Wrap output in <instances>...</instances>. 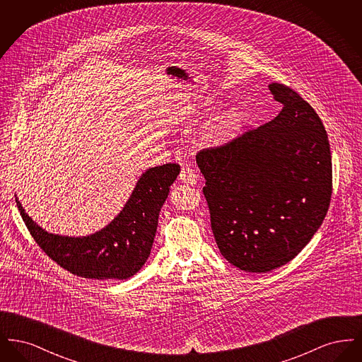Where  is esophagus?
I'll return each mask as SVG.
<instances>
[{
	"label": "esophagus",
	"mask_w": 362,
	"mask_h": 362,
	"mask_svg": "<svg viewBox=\"0 0 362 362\" xmlns=\"http://www.w3.org/2000/svg\"><path fill=\"white\" fill-rule=\"evenodd\" d=\"M179 179H180L183 183H186V185L194 186V185L198 182V175H197V173H195L192 168L183 167L182 171H180V175H179Z\"/></svg>",
	"instance_id": "obj_1"
}]
</instances>
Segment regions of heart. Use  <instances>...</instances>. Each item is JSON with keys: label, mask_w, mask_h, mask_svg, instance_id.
I'll return each mask as SVG.
<instances>
[{"label": "heart", "mask_w": 362, "mask_h": 362, "mask_svg": "<svg viewBox=\"0 0 362 362\" xmlns=\"http://www.w3.org/2000/svg\"><path fill=\"white\" fill-rule=\"evenodd\" d=\"M244 117L239 111H229L223 117L207 123L204 139L211 145H221L235 137L240 130Z\"/></svg>", "instance_id": "b5f03b06"}]
</instances>
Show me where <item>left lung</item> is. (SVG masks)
Returning a JSON list of instances; mask_svg holds the SVG:
<instances>
[{"label":"left lung","instance_id":"8db88e82","mask_svg":"<svg viewBox=\"0 0 362 362\" xmlns=\"http://www.w3.org/2000/svg\"><path fill=\"white\" fill-rule=\"evenodd\" d=\"M269 89L284 105L273 121L197 153L220 252L248 273L291 262L323 223L332 192L323 122L292 88Z\"/></svg>","mask_w":362,"mask_h":362}]
</instances>
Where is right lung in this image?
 <instances>
[{"mask_svg": "<svg viewBox=\"0 0 362 362\" xmlns=\"http://www.w3.org/2000/svg\"><path fill=\"white\" fill-rule=\"evenodd\" d=\"M179 173L180 165L175 163L149 168L138 179L121 213L102 230L83 238L46 232L25 213L18 198L16 202L34 240L62 269L90 279H127L151 255L158 213Z\"/></svg>", "mask_w": 362, "mask_h": 362, "instance_id": "obj_1", "label": "right lung"}]
</instances>
